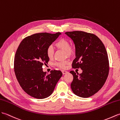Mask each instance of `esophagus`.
Returning <instances> with one entry per match:
<instances>
[{
	"label": "esophagus",
	"mask_w": 120,
	"mask_h": 120,
	"mask_svg": "<svg viewBox=\"0 0 120 120\" xmlns=\"http://www.w3.org/2000/svg\"><path fill=\"white\" fill-rule=\"evenodd\" d=\"M62 73H63V74H65L67 73L68 72V71H65V70H62Z\"/></svg>",
	"instance_id": "obj_1"
}]
</instances>
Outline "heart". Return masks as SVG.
<instances>
[{
  "label": "heart",
  "instance_id": "obj_1",
  "mask_svg": "<svg viewBox=\"0 0 120 120\" xmlns=\"http://www.w3.org/2000/svg\"><path fill=\"white\" fill-rule=\"evenodd\" d=\"M56 47L58 49L64 50L67 53V54L69 56H72L74 54V49L70 47V42L68 40L65 38H61L56 42L55 44ZM54 51L53 48L52 46H50L47 48L46 50V54L48 57L49 59H52L54 56ZM69 60H65L63 62H58L56 63V65L60 68H65L66 66L69 64Z\"/></svg>",
  "mask_w": 120,
  "mask_h": 120
}]
</instances>
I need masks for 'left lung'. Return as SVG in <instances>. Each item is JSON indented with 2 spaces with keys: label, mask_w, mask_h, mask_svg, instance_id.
Here are the masks:
<instances>
[{
  "label": "left lung",
  "mask_w": 120,
  "mask_h": 120,
  "mask_svg": "<svg viewBox=\"0 0 120 120\" xmlns=\"http://www.w3.org/2000/svg\"><path fill=\"white\" fill-rule=\"evenodd\" d=\"M75 48L73 68H79L82 73H70L73 79L71 84L73 92L77 96L86 98L99 91L104 85L109 73V61L104 45L94 34L82 31L67 32Z\"/></svg>",
  "instance_id": "obj_1"
}]
</instances>
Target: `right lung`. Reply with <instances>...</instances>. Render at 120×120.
I'll list each match as a JSON object with an SVG mask.
<instances>
[{
	"label": "right lung",
	"instance_id": "add662e5",
	"mask_svg": "<svg viewBox=\"0 0 120 120\" xmlns=\"http://www.w3.org/2000/svg\"><path fill=\"white\" fill-rule=\"evenodd\" d=\"M48 33H36L24 38L16 52L14 68L20 86L26 94L38 99L49 97L63 73L52 70L49 74L42 70L48 63L47 48L60 35Z\"/></svg>",
	"mask_w": 120,
	"mask_h": 120
}]
</instances>
